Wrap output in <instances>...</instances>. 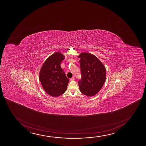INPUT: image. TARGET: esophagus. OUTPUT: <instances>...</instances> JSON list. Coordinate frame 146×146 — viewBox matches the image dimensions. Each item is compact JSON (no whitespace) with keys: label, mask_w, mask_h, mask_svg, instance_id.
Returning a JSON list of instances; mask_svg holds the SVG:
<instances>
[{"label":"esophagus","mask_w":146,"mask_h":146,"mask_svg":"<svg viewBox=\"0 0 146 146\" xmlns=\"http://www.w3.org/2000/svg\"><path fill=\"white\" fill-rule=\"evenodd\" d=\"M70 80L71 81L74 80H75V78H74V77H72V78H70Z\"/></svg>","instance_id":"34e87169"}]
</instances>
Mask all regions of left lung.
<instances>
[{"label":"left lung","mask_w":146,"mask_h":146,"mask_svg":"<svg viewBox=\"0 0 146 146\" xmlns=\"http://www.w3.org/2000/svg\"><path fill=\"white\" fill-rule=\"evenodd\" d=\"M80 58L82 78L78 81L81 92L87 96L98 94L104 85L106 78V70L101 61L95 55L82 52Z\"/></svg>","instance_id":"1"}]
</instances>
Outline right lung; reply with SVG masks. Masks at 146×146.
<instances>
[{
  "label": "right lung",
  "instance_id": "obj_1",
  "mask_svg": "<svg viewBox=\"0 0 146 146\" xmlns=\"http://www.w3.org/2000/svg\"><path fill=\"white\" fill-rule=\"evenodd\" d=\"M65 56L61 52H55L44 62L39 78L44 90L53 97H58L67 90L69 79L61 68V62Z\"/></svg>",
  "mask_w": 146,
  "mask_h": 146
}]
</instances>
